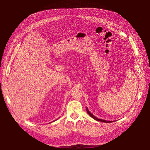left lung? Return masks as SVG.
<instances>
[{
    "mask_svg": "<svg viewBox=\"0 0 150 150\" xmlns=\"http://www.w3.org/2000/svg\"><path fill=\"white\" fill-rule=\"evenodd\" d=\"M87 113H88V115L92 117L94 119H95L96 120H97V121H100V122H105V123H111V122H113V121H109V120H103V119H98L95 116H94L90 112H89L88 108H87Z\"/></svg>",
    "mask_w": 150,
    "mask_h": 150,
    "instance_id": "8db88e82",
    "label": "left lung"
}]
</instances>
